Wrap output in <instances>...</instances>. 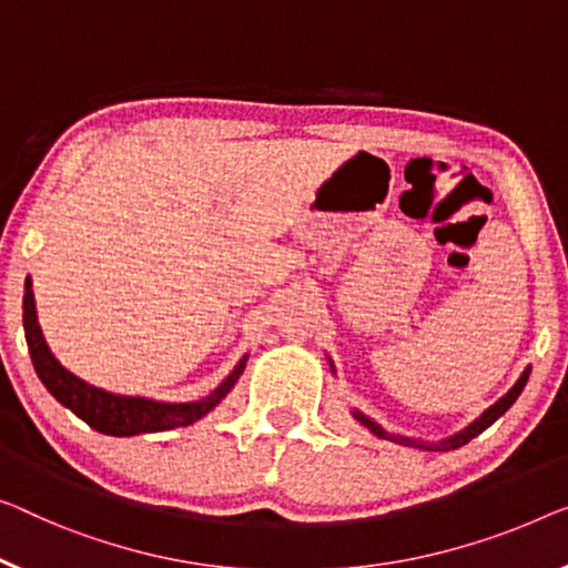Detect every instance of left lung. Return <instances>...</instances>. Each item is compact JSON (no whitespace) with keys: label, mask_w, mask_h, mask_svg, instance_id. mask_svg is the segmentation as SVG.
I'll return each mask as SVG.
<instances>
[{"label":"left lung","mask_w":568,"mask_h":568,"mask_svg":"<svg viewBox=\"0 0 568 568\" xmlns=\"http://www.w3.org/2000/svg\"><path fill=\"white\" fill-rule=\"evenodd\" d=\"M328 365H332V359H328ZM332 372H336L334 365H332ZM528 377H530V367L523 369V375L518 377V383H515V385L510 387V390H507L495 405H489V408H487L485 413H481V416H479L477 420H471L467 428L459 430V434H454V436H448V438H442V442H416V438L390 434V430H385L383 426H379V423L367 418L362 410H352V416L357 418V420L362 423V426H367L377 438H387V442H395V444H405V446H413V448H423V452H452V448H459V446H464V444H469L474 436H479L481 430L493 426V423H495L497 418H500L503 413H507V408H510V405H513L515 400H518V395L523 393V387H526Z\"/></svg>","instance_id":"1"}]
</instances>
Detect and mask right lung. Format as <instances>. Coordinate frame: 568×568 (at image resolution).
Here are the masks:
<instances>
[{"label":"right lung","mask_w":568,"mask_h":568,"mask_svg":"<svg viewBox=\"0 0 568 568\" xmlns=\"http://www.w3.org/2000/svg\"><path fill=\"white\" fill-rule=\"evenodd\" d=\"M22 324L24 338H28V349L32 365L45 385V390L55 397L58 403L65 405L68 410L75 413L83 423L106 436H138V434H158V430H171L201 420L206 413L216 408L224 400L226 393L236 385V379L247 365V354L236 362V367L224 377V383L209 393L201 400L189 403H165L152 400V397L140 395H116L104 387L89 385L87 379L75 377L68 372L42 336L36 311V295H32V281H24V298H22Z\"/></svg>","instance_id":"obj_1"}]
</instances>
